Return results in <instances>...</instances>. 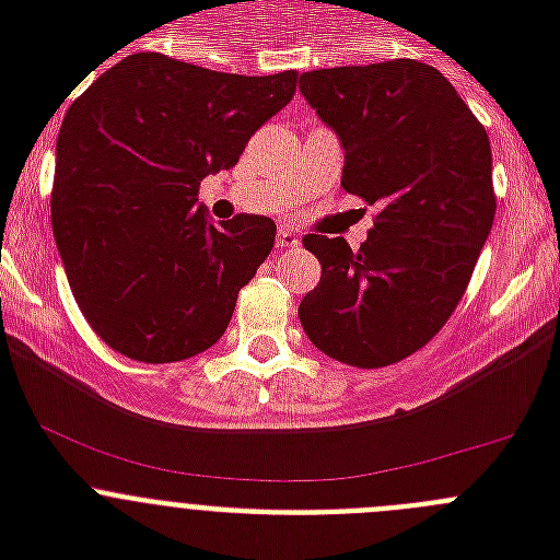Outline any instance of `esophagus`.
<instances>
[{
  "mask_svg": "<svg viewBox=\"0 0 560 560\" xmlns=\"http://www.w3.org/2000/svg\"><path fill=\"white\" fill-rule=\"evenodd\" d=\"M296 244H300L296 232L285 230V226H280V230H277V249H294Z\"/></svg>",
  "mask_w": 560,
  "mask_h": 560,
  "instance_id": "obj_1",
  "label": "esophagus"
}]
</instances>
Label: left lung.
I'll return each instance as SVG.
<instances>
[{
  "label": "left lung",
  "instance_id": "left-lung-1",
  "mask_svg": "<svg viewBox=\"0 0 560 560\" xmlns=\"http://www.w3.org/2000/svg\"><path fill=\"white\" fill-rule=\"evenodd\" d=\"M300 92L345 148L341 187L378 207L359 249L311 232L323 277L300 303L314 348L387 368L438 334L491 235V142L434 67L398 58L314 69Z\"/></svg>",
  "mask_w": 560,
  "mask_h": 560
}]
</instances>
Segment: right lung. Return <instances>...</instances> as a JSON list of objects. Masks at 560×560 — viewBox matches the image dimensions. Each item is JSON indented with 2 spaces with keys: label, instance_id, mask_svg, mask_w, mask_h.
<instances>
[{
  "label": "right lung",
  "instance_id": "1",
  "mask_svg": "<svg viewBox=\"0 0 560 560\" xmlns=\"http://www.w3.org/2000/svg\"><path fill=\"white\" fill-rule=\"evenodd\" d=\"M294 89V69L226 75L133 52L69 106L52 232L78 308L108 348L167 364L224 336L277 226L266 215L212 224L199 185L237 165Z\"/></svg>",
  "mask_w": 560,
  "mask_h": 560
}]
</instances>
